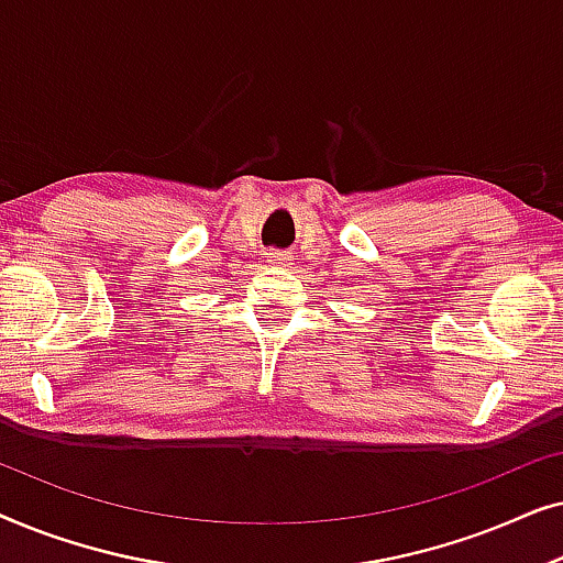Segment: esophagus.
Wrapping results in <instances>:
<instances>
[{"mask_svg":"<svg viewBox=\"0 0 563 563\" xmlns=\"http://www.w3.org/2000/svg\"><path fill=\"white\" fill-rule=\"evenodd\" d=\"M266 258H268V264H274V266H289L291 264V256L287 251H268Z\"/></svg>","mask_w":563,"mask_h":563,"instance_id":"esophagus-1","label":"esophagus"}]
</instances>
